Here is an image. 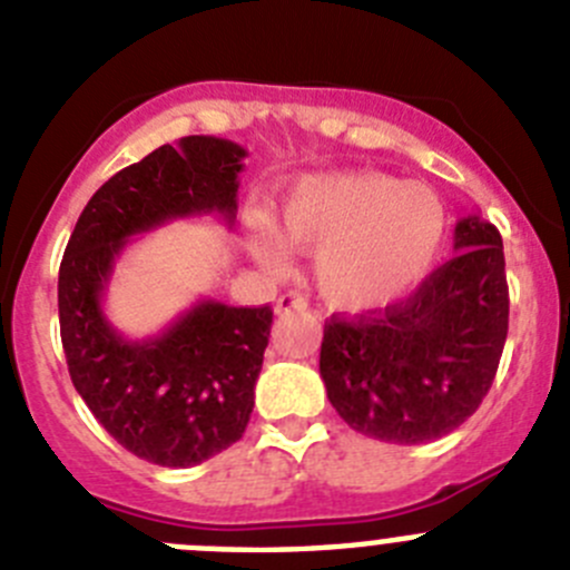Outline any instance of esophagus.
Returning a JSON list of instances; mask_svg holds the SVG:
<instances>
[{
    "label": "esophagus",
    "mask_w": 570,
    "mask_h": 570,
    "mask_svg": "<svg viewBox=\"0 0 570 570\" xmlns=\"http://www.w3.org/2000/svg\"><path fill=\"white\" fill-rule=\"evenodd\" d=\"M295 308H306V297L297 295V292H286V295H281L278 303H275V314L295 312Z\"/></svg>",
    "instance_id": "34e87169"
}]
</instances>
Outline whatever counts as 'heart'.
Wrapping results in <instances>:
<instances>
[{
    "label": "heart",
    "mask_w": 570,
    "mask_h": 570,
    "mask_svg": "<svg viewBox=\"0 0 570 570\" xmlns=\"http://www.w3.org/2000/svg\"><path fill=\"white\" fill-rule=\"evenodd\" d=\"M446 212L435 189L377 170L312 176L281 204V234L269 220L250 228V248L275 275L292 250L314 253V284L338 312L386 308L416 289L439 262Z\"/></svg>",
    "instance_id": "b5f03b06"
}]
</instances>
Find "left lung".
I'll return each instance as SVG.
<instances>
[{
	"mask_svg": "<svg viewBox=\"0 0 570 570\" xmlns=\"http://www.w3.org/2000/svg\"><path fill=\"white\" fill-rule=\"evenodd\" d=\"M455 250L407 301L325 325L320 375L355 433L430 444L461 428L491 389L510 314L502 237L469 215L455 226Z\"/></svg>",
	"mask_w": 570,
	"mask_h": 570,
	"instance_id": "1",
	"label": "left lung"
}]
</instances>
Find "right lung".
I'll list each match as a JSON object with an SVG mask.
<instances>
[{
	"mask_svg": "<svg viewBox=\"0 0 570 570\" xmlns=\"http://www.w3.org/2000/svg\"><path fill=\"white\" fill-rule=\"evenodd\" d=\"M245 157L209 135L159 146L96 189L62 256L57 308L73 389L148 463L187 469L243 439L273 312L198 301L154 336L126 338L107 320L105 292L137 234L200 215L232 228Z\"/></svg>",
	"mask_w": 570,
	"mask_h": 570,
	"instance_id": "obj_1",
	"label": "right lung"
}]
</instances>
